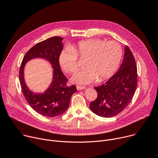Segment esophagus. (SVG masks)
I'll return each mask as SVG.
<instances>
[{
	"instance_id": "obj_1",
	"label": "esophagus",
	"mask_w": 158,
	"mask_h": 158,
	"mask_svg": "<svg viewBox=\"0 0 158 158\" xmlns=\"http://www.w3.org/2000/svg\"><path fill=\"white\" fill-rule=\"evenodd\" d=\"M85 89V87H84V86H82V85H77V90H82V89Z\"/></svg>"
}]
</instances>
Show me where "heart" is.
<instances>
[{
    "mask_svg": "<svg viewBox=\"0 0 158 158\" xmlns=\"http://www.w3.org/2000/svg\"><path fill=\"white\" fill-rule=\"evenodd\" d=\"M123 56V49L116 41L101 39L81 40L71 47L64 49L59 61L62 68L73 74L79 69L78 57L85 59V69L76 73L73 81L87 84L95 81L101 82L109 78L117 70Z\"/></svg>",
    "mask_w": 158,
    "mask_h": 158,
    "instance_id": "b5f03b06",
    "label": "heart"
}]
</instances>
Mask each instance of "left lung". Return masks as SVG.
<instances>
[{
    "instance_id": "obj_1",
    "label": "left lung",
    "mask_w": 158,
    "mask_h": 158,
    "mask_svg": "<svg viewBox=\"0 0 158 158\" xmlns=\"http://www.w3.org/2000/svg\"><path fill=\"white\" fill-rule=\"evenodd\" d=\"M137 84L136 60L129 48L126 46L123 61L118 72L106 82L94 87L98 97L90 103V109L103 118L118 115L131 102Z\"/></svg>"
}]
</instances>
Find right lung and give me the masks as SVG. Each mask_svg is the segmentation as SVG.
Masks as SVG:
<instances>
[{
	"instance_id": "right-lung-1",
	"label": "right lung",
	"mask_w": 158,
	"mask_h": 158,
	"mask_svg": "<svg viewBox=\"0 0 158 158\" xmlns=\"http://www.w3.org/2000/svg\"><path fill=\"white\" fill-rule=\"evenodd\" d=\"M62 40V37L55 36L36 44L25 54L19 69L22 91L27 103L37 113L49 118H54L64 113L69 107L72 95L77 91L75 85H67L68 79L60 70L59 58L63 49ZM36 57L49 60L54 69L53 81L44 94L31 92L24 81V65L28 60Z\"/></svg>"
}]
</instances>
